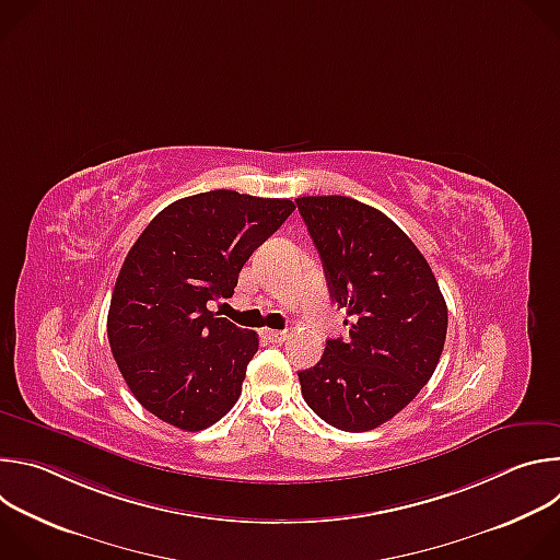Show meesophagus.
<instances>
[{"label":"esophagus","mask_w":560,"mask_h":560,"mask_svg":"<svg viewBox=\"0 0 560 560\" xmlns=\"http://www.w3.org/2000/svg\"><path fill=\"white\" fill-rule=\"evenodd\" d=\"M264 335H266V339L272 341V343H283V341L288 339V332H283V330H266Z\"/></svg>","instance_id":"esophagus-1"}]
</instances>
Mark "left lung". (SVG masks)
I'll list each match as a JSON object with an SVG mask.
<instances>
[{
    "label": "left lung",
    "instance_id": "1",
    "mask_svg": "<svg viewBox=\"0 0 560 560\" xmlns=\"http://www.w3.org/2000/svg\"><path fill=\"white\" fill-rule=\"evenodd\" d=\"M330 296L350 339H328L299 372L310 410L343 432H368L401 412L436 370L447 305L412 238L381 210L350 197H299Z\"/></svg>",
    "mask_w": 560,
    "mask_h": 560
}]
</instances>
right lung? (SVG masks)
<instances>
[{"mask_svg": "<svg viewBox=\"0 0 560 560\" xmlns=\"http://www.w3.org/2000/svg\"><path fill=\"white\" fill-rule=\"evenodd\" d=\"M292 210L290 199L210 190L171 203L139 234L113 290L108 341L150 415L199 432L232 410L259 339L208 303L232 296Z\"/></svg>", "mask_w": 560, "mask_h": 560, "instance_id": "obj_1", "label": "right lung"}]
</instances>
